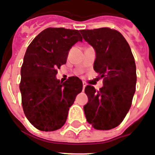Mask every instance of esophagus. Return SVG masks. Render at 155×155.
Instances as JSON below:
<instances>
[{
    "label": "esophagus",
    "mask_w": 155,
    "mask_h": 155,
    "mask_svg": "<svg viewBox=\"0 0 155 155\" xmlns=\"http://www.w3.org/2000/svg\"><path fill=\"white\" fill-rule=\"evenodd\" d=\"M86 85H87V84H86L85 82H83V90L84 89V87H85Z\"/></svg>",
    "instance_id": "esophagus-1"
}]
</instances>
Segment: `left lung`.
<instances>
[{
  "instance_id": "left-lung-1",
  "label": "left lung",
  "mask_w": 155,
  "mask_h": 155,
  "mask_svg": "<svg viewBox=\"0 0 155 155\" xmlns=\"http://www.w3.org/2000/svg\"><path fill=\"white\" fill-rule=\"evenodd\" d=\"M94 48V71L103 78L97 91L87 85L88 102L84 112L88 124L96 130H108L120 125L130 109L136 91V64L128 42L118 31L109 28L81 30Z\"/></svg>"
}]
</instances>
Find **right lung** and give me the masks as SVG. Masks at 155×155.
<instances>
[{
  "instance_id": "right-lung-1",
  "label": "right lung",
  "mask_w": 155,
  "mask_h": 155,
  "mask_svg": "<svg viewBox=\"0 0 155 155\" xmlns=\"http://www.w3.org/2000/svg\"><path fill=\"white\" fill-rule=\"evenodd\" d=\"M78 41L82 42L78 30L48 28L31 41L25 54L19 85L21 103L26 118L39 130L61 128L82 91L78 78L71 77L63 83L56 77Z\"/></svg>"
}]
</instances>
